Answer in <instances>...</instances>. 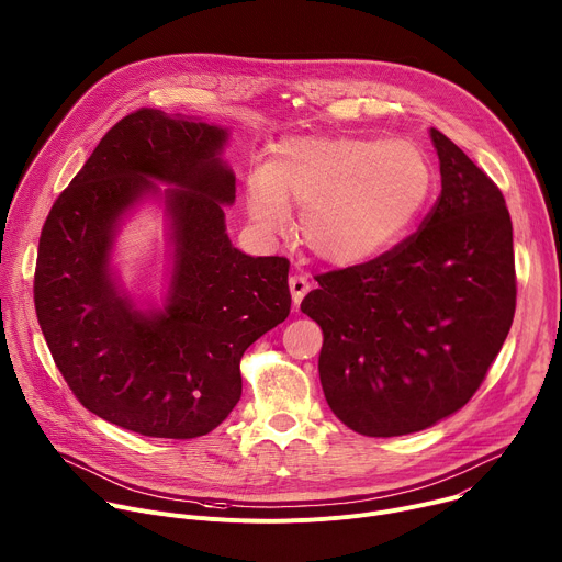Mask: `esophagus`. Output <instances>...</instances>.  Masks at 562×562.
<instances>
[{
	"label": "esophagus",
	"instance_id": "esophagus-1",
	"mask_svg": "<svg viewBox=\"0 0 562 562\" xmlns=\"http://www.w3.org/2000/svg\"><path fill=\"white\" fill-rule=\"evenodd\" d=\"M288 285H290V292H292V301H294V305H299V303L303 301V296L310 292V281H307V277H303V274H294V277H290Z\"/></svg>",
	"mask_w": 562,
	"mask_h": 562
}]
</instances>
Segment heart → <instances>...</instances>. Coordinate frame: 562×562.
<instances>
[{"label":"heart","mask_w":562,"mask_h":562,"mask_svg":"<svg viewBox=\"0 0 562 562\" xmlns=\"http://www.w3.org/2000/svg\"><path fill=\"white\" fill-rule=\"evenodd\" d=\"M430 162L406 138L290 136L245 178V212L261 236L290 225L328 266H357L393 247L419 216L430 192Z\"/></svg>","instance_id":"heart-1"}]
</instances>
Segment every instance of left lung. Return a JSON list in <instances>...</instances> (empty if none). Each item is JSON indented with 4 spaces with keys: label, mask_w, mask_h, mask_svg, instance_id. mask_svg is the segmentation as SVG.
I'll use <instances>...</instances> for the list:
<instances>
[{
    "label": "left lung",
    "mask_w": 562,
    "mask_h": 562,
    "mask_svg": "<svg viewBox=\"0 0 562 562\" xmlns=\"http://www.w3.org/2000/svg\"><path fill=\"white\" fill-rule=\"evenodd\" d=\"M442 194L391 252L315 277L301 313L324 330L319 380L355 432L395 438L460 411L516 313L512 216L495 182L430 130Z\"/></svg>",
    "instance_id": "8db88e82"
}]
</instances>
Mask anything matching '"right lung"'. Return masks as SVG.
<instances>
[{
  "mask_svg": "<svg viewBox=\"0 0 562 562\" xmlns=\"http://www.w3.org/2000/svg\"><path fill=\"white\" fill-rule=\"evenodd\" d=\"M229 132L158 109L124 115L53 203L35 266V313L61 378L85 408L147 438L192 440L240 400V357L290 315L283 257H247L225 232L236 176ZM167 183L165 191L157 184ZM147 198L172 249L162 306L121 288L112 252Z\"/></svg>",
  "mask_w": 562,
  "mask_h": 562,
  "instance_id": "1",
  "label": "right lung"
}]
</instances>
